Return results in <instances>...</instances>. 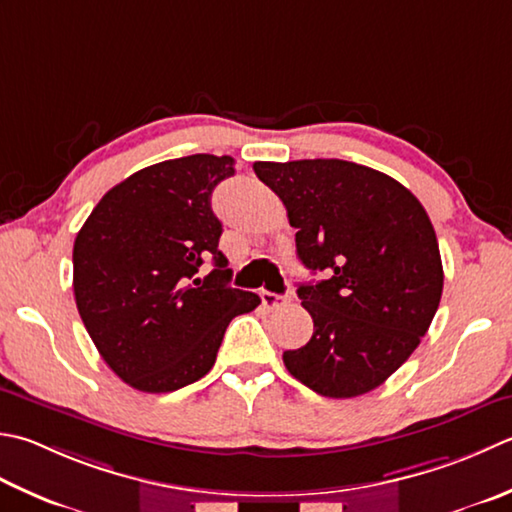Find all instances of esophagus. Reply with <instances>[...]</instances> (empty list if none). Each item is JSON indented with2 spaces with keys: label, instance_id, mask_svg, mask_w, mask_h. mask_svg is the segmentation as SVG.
Instances as JSON below:
<instances>
[{
  "label": "esophagus",
  "instance_id": "1",
  "mask_svg": "<svg viewBox=\"0 0 512 512\" xmlns=\"http://www.w3.org/2000/svg\"><path fill=\"white\" fill-rule=\"evenodd\" d=\"M259 297H262V302H264L266 308H279V306H284V304L290 302L288 295H277V293H270V290H262Z\"/></svg>",
  "mask_w": 512,
  "mask_h": 512
}]
</instances>
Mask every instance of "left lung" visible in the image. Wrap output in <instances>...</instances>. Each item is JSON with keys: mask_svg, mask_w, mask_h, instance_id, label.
<instances>
[{"mask_svg": "<svg viewBox=\"0 0 512 512\" xmlns=\"http://www.w3.org/2000/svg\"><path fill=\"white\" fill-rule=\"evenodd\" d=\"M282 199L297 257L328 279L299 284L313 337L286 350L288 373L317 395L370 393L413 355L444 288L435 228L397 179L344 159L255 162Z\"/></svg>", "mask_w": 512, "mask_h": 512, "instance_id": "8db88e82", "label": "left lung"}]
</instances>
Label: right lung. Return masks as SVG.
<instances>
[{
  "label": "right lung",
  "instance_id": "right-lung-1",
  "mask_svg": "<svg viewBox=\"0 0 512 512\" xmlns=\"http://www.w3.org/2000/svg\"><path fill=\"white\" fill-rule=\"evenodd\" d=\"M235 175L233 157L168 159L99 199L73 246L79 317L110 370L142 393H173L202 379L230 319L259 306L230 288L210 195ZM204 256L216 268L194 277Z\"/></svg>",
  "mask_w": 512,
  "mask_h": 512
}]
</instances>
